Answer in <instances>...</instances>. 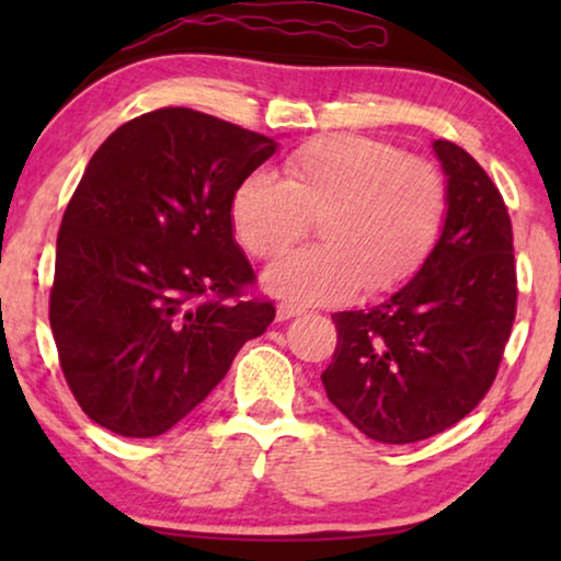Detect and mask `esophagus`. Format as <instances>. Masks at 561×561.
<instances>
[{
  "label": "esophagus",
  "instance_id": "obj_1",
  "mask_svg": "<svg viewBox=\"0 0 561 561\" xmlns=\"http://www.w3.org/2000/svg\"><path fill=\"white\" fill-rule=\"evenodd\" d=\"M304 309H298V306H290V304H280L278 309H275V319L278 321H288L294 317H301Z\"/></svg>",
  "mask_w": 561,
  "mask_h": 561
}]
</instances>
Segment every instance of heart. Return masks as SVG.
Segmentation results:
<instances>
[{
	"instance_id": "1",
	"label": "heart",
	"mask_w": 561,
	"mask_h": 561,
	"mask_svg": "<svg viewBox=\"0 0 561 561\" xmlns=\"http://www.w3.org/2000/svg\"><path fill=\"white\" fill-rule=\"evenodd\" d=\"M447 217V181L428 160L363 135H327L283 163V181L255 171L229 202L237 242L260 260L286 252L317 219L321 244L267 267V294L336 304L363 286L382 294L411 278Z\"/></svg>"
}]
</instances>
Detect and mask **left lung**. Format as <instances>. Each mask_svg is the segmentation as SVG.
<instances>
[{"label": "left lung", "mask_w": 561, "mask_h": 561, "mask_svg": "<svg viewBox=\"0 0 561 561\" xmlns=\"http://www.w3.org/2000/svg\"><path fill=\"white\" fill-rule=\"evenodd\" d=\"M447 181L439 240L413 278L370 309L334 313L321 382L365 436L411 444L455 426L493 386L516 317V260L501 191L478 160L432 142Z\"/></svg>", "instance_id": "left-lung-1"}]
</instances>
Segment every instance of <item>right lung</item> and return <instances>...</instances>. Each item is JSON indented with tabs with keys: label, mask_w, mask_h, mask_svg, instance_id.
Instances as JSON below:
<instances>
[{
	"label": "right lung",
	"mask_w": 561,
	"mask_h": 561,
	"mask_svg": "<svg viewBox=\"0 0 561 561\" xmlns=\"http://www.w3.org/2000/svg\"><path fill=\"white\" fill-rule=\"evenodd\" d=\"M278 142L165 106L106 137L60 221L50 329L83 413L129 439L168 432L275 319L229 202Z\"/></svg>",
	"instance_id": "add662e5"
}]
</instances>
